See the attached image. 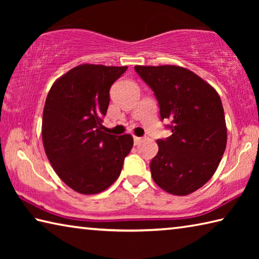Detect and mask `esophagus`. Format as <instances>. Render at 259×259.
<instances>
[{
    "mask_svg": "<svg viewBox=\"0 0 259 259\" xmlns=\"http://www.w3.org/2000/svg\"><path fill=\"white\" fill-rule=\"evenodd\" d=\"M134 142H135V145H138V144L142 142V137H137V136H134Z\"/></svg>",
    "mask_w": 259,
    "mask_h": 259,
    "instance_id": "obj_1",
    "label": "esophagus"
}]
</instances>
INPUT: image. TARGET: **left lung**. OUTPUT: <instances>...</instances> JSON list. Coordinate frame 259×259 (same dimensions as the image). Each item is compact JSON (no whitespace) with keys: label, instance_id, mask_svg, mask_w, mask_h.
Masks as SVG:
<instances>
[{"label":"left lung","instance_id":"left-lung-1","mask_svg":"<svg viewBox=\"0 0 259 259\" xmlns=\"http://www.w3.org/2000/svg\"><path fill=\"white\" fill-rule=\"evenodd\" d=\"M154 91L161 119L172 135L157 139L151 161L153 181L174 195L199 190L213 176L225 152L227 129L217 91L187 68L175 65L135 66Z\"/></svg>","mask_w":259,"mask_h":259}]
</instances>
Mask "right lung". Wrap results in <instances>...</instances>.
I'll list each match as a JSON object with an SVG mask.
<instances>
[{"instance_id":"1","label":"right lung","mask_w":259,"mask_h":259,"mask_svg":"<svg viewBox=\"0 0 259 259\" xmlns=\"http://www.w3.org/2000/svg\"><path fill=\"white\" fill-rule=\"evenodd\" d=\"M128 66L82 64L57 78L47 96L42 142L58 177L80 194H97L120 176L131 135L103 131L111 85Z\"/></svg>"}]
</instances>
